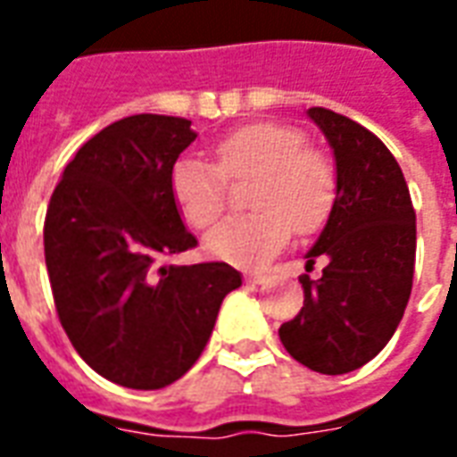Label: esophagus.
I'll use <instances>...</instances> for the list:
<instances>
[{
  "label": "esophagus",
  "mask_w": 457,
  "mask_h": 457,
  "mask_svg": "<svg viewBox=\"0 0 457 457\" xmlns=\"http://www.w3.org/2000/svg\"><path fill=\"white\" fill-rule=\"evenodd\" d=\"M264 274H257V271H252V274H247V277H245V281H247L249 287H259V284H264Z\"/></svg>",
  "instance_id": "34e87169"
}]
</instances>
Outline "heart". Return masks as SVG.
I'll list each match as a JSON object with an SVG mask.
<instances>
[{
	"mask_svg": "<svg viewBox=\"0 0 457 457\" xmlns=\"http://www.w3.org/2000/svg\"><path fill=\"white\" fill-rule=\"evenodd\" d=\"M218 169L205 161H176L170 169V195L193 228H208L225 208V179L257 176L249 205L259 212L228 218L205 235L212 259L242 269L267 264L287 247L294 228L316 232L336 200L333 163L308 149V137L287 124H249L215 146Z\"/></svg>",
	"mask_w": 457,
	"mask_h": 457,
	"instance_id": "1",
	"label": "heart"
}]
</instances>
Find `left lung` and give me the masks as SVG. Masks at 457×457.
I'll list each match as a JSON object with an SVG mask.
<instances>
[{
	"instance_id": "obj_1",
	"label": "left lung",
	"mask_w": 457,
	"mask_h": 457,
	"mask_svg": "<svg viewBox=\"0 0 457 457\" xmlns=\"http://www.w3.org/2000/svg\"><path fill=\"white\" fill-rule=\"evenodd\" d=\"M306 117L333 149L336 200L306 267L328 262L303 284V308L278 328L288 354L320 374H347L382 353L411 296L416 212L392 151L362 124L311 107Z\"/></svg>"
}]
</instances>
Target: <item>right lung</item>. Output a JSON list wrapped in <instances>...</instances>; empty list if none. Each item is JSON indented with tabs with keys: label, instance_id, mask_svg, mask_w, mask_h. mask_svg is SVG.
<instances>
[{
	"label": "right lung",
	"instance_id": "add662e5",
	"mask_svg": "<svg viewBox=\"0 0 457 457\" xmlns=\"http://www.w3.org/2000/svg\"><path fill=\"white\" fill-rule=\"evenodd\" d=\"M188 120L134 114L85 141L46 212L44 249L61 326L104 379L169 386L195 364L222 298L242 287L225 262L161 264L195 247L170 169L195 141Z\"/></svg>",
	"mask_w": 457,
	"mask_h": 457
}]
</instances>
